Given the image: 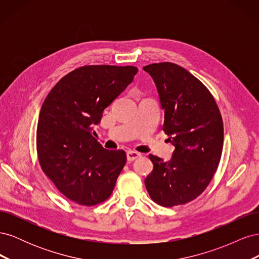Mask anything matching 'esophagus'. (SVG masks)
Here are the masks:
<instances>
[{
    "label": "esophagus",
    "instance_id": "esophagus-1",
    "mask_svg": "<svg viewBox=\"0 0 259 259\" xmlns=\"http://www.w3.org/2000/svg\"><path fill=\"white\" fill-rule=\"evenodd\" d=\"M140 155H142V154L138 153V152H136V151L128 150V151L126 152V159H127V161H128V162H132V161H135L136 159H138Z\"/></svg>",
    "mask_w": 259,
    "mask_h": 259
}]
</instances>
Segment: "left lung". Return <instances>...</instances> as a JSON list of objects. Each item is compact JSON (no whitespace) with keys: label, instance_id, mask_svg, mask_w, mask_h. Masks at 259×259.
Masks as SVG:
<instances>
[{"label":"left lung","instance_id":"obj_1","mask_svg":"<svg viewBox=\"0 0 259 259\" xmlns=\"http://www.w3.org/2000/svg\"><path fill=\"white\" fill-rule=\"evenodd\" d=\"M158 90L164 111L162 130L175 147L168 162L153 164L145 179L150 198L166 207L194 200L205 190L221 161L223 119L209 91L189 71L171 62L144 67Z\"/></svg>","mask_w":259,"mask_h":259}]
</instances>
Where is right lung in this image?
Segmentation results:
<instances>
[{"mask_svg":"<svg viewBox=\"0 0 259 259\" xmlns=\"http://www.w3.org/2000/svg\"><path fill=\"white\" fill-rule=\"evenodd\" d=\"M137 71L133 66L75 69L54 86L41 107L38 161L57 189L77 204L106 201L126 163L123 150H107L97 143L94 126Z\"/></svg>","mask_w":259,"mask_h":259,"instance_id":"add662e5","label":"right lung"}]
</instances>
